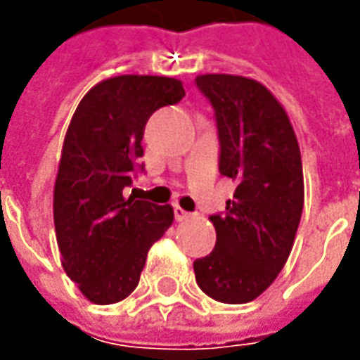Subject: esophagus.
<instances>
[{
  "mask_svg": "<svg viewBox=\"0 0 360 360\" xmlns=\"http://www.w3.org/2000/svg\"><path fill=\"white\" fill-rule=\"evenodd\" d=\"M173 212H175V219H177V221H185V219L191 218V214L183 210L181 206H175V208H173Z\"/></svg>",
  "mask_w": 360,
  "mask_h": 360,
  "instance_id": "obj_1",
  "label": "esophagus"
}]
</instances>
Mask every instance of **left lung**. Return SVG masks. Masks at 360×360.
<instances>
[{"instance_id": "1", "label": "left lung", "mask_w": 360, "mask_h": 360, "mask_svg": "<svg viewBox=\"0 0 360 360\" xmlns=\"http://www.w3.org/2000/svg\"><path fill=\"white\" fill-rule=\"evenodd\" d=\"M216 110L219 173L237 181L224 216H212L216 247L195 260L204 293L227 304L255 301L293 249L304 204L299 142L278 98L239 75L196 77Z\"/></svg>"}]
</instances>
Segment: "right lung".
Here are the masks:
<instances>
[{
  "label": "right lung",
  "instance_id": "obj_1",
  "mask_svg": "<svg viewBox=\"0 0 360 360\" xmlns=\"http://www.w3.org/2000/svg\"><path fill=\"white\" fill-rule=\"evenodd\" d=\"M183 96L173 77L119 75L92 86L71 117L53 185V224L63 270L90 302L111 304L133 293L150 247L173 224L169 204L136 200L123 188L144 156L148 117Z\"/></svg>",
  "mask_w": 360,
  "mask_h": 360
}]
</instances>
